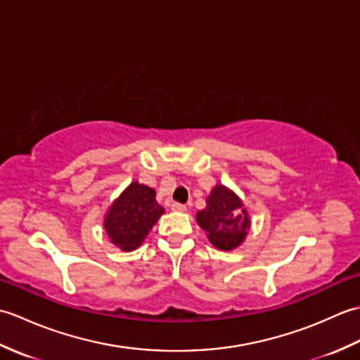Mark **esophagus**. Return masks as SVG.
Wrapping results in <instances>:
<instances>
[{
  "mask_svg": "<svg viewBox=\"0 0 360 360\" xmlns=\"http://www.w3.org/2000/svg\"><path fill=\"white\" fill-rule=\"evenodd\" d=\"M172 210L173 212H184L186 210V205L181 204V202H173L172 204Z\"/></svg>",
  "mask_w": 360,
  "mask_h": 360,
  "instance_id": "esophagus-1",
  "label": "esophagus"
}]
</instances>
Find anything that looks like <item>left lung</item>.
Instances as JSON below:
<instances>
[{"label":"left lung","mask_w":360,"mask_h":360,"mask_svg":"<svg viewBox=\"0 0 360 360\" xmlns=\"http://www.w3.org/2000/svg\"><path fill=\"white\" fill-rule=\"evenodd\" d=\"M205 202L207 207L196 213V221L207 232L210 243L221 250L240 246L250 223L240 198L224 186H217Z\"/></svg>","instance_id":"8db88e82"}]
</instances>
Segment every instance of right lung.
Masks as SVG:
<instances>
[{
    "instance_id": "obj_1",
    "label": "right lung",
    "mask_w": 360,
    "mask_h": 360,
    "mask_svg": "<svg viewBox=\"0 0 360 360\" xmlns=\"http://www.w3.org/2000/svg\"><path fill=\"white\" fill-rule=\"evenodd\" d=\"M162 213L164 207L158 204L155 190L133 182L110 207L103 227L112 244L131 252L141 246Z\"/></svg>"
}]
</instances>
